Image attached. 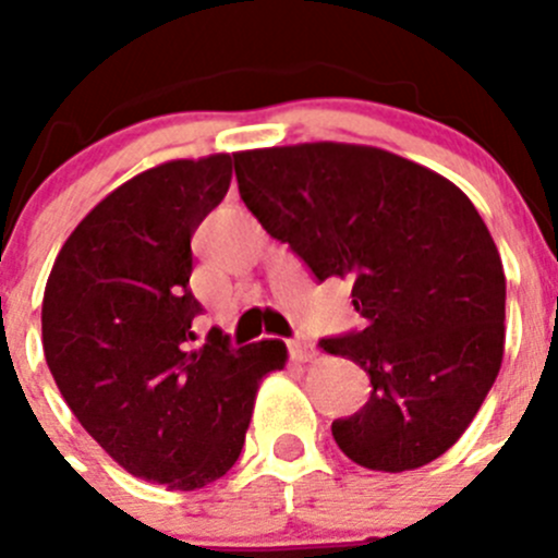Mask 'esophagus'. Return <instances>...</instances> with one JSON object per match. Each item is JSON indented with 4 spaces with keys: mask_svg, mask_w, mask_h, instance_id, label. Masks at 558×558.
I'll return each instance as SVG.
<instances>
[{
    "mask_svg": "<svg viewBox=\"0 0 558 558\" xmlns=\"http://www.w3.org/2000/svg\"><path fill=\"white\" fill-rule=\"evenodd\" d=\"M289 353L294 362H311L315 356V345L311 340H289Z\"/></svg>",
    "mask_w": 558,
    "mask_h": 558,
    "instance_id": "1",
    "label": "esophagus"
}]
</instances>
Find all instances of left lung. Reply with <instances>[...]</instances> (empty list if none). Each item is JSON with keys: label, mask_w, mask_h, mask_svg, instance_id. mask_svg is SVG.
I'll return each instance as SVG.
<instances>
[{"label": "left lung", "mask_w": 558, "mask_h": 558, "mask_svg": "<svg viewBox=\"0 0 558 558\" xmlns=\"http://www.w3.org/2000/svg\"><path fill=\"white\" fill-rule=\"evenodd\" d=\"M240 196L313 278L351 283L362 329L326 353L369 375L367 404L331 424L367 470L404 472L464 435L502 367L505 272L475 205L451 180L367 145L234 154Z\"/></svg>", "instance_id": "8db88e82"}]
</instances>
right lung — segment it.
Wrapping results in <instances>:
<instances>
[{
	"mask_svg": "<svg viewBox=\"0 0 558 558\" xmlns=\"http://www.w3.org/2000/svg\"><path fill=\"white\" fill-rule=\"evenodd\" d=\"M232 180V156L167 161L107 194L56 256L43 296L50 375L83 429L134 477L194 492L243 451L258 384L286 345H194L191 238Z\"/></svg>",
	"mask_w": 558,
	"mask_h": 558,
	"instance_id": "obj_1",
	"label": "right lung"
}]
</instances>
